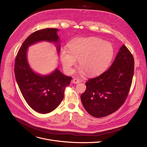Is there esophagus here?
I'll use <instances>...</instances> for the list:
<instances>
[{
    "mask_svg": "<svg viewBox=\"0 0 147 147\" xmlns=\"http://www.w3.org/2000/svg\"><path fill=\"white\" fill-rule=\"evenodd\" d=\"M73 84H79V83L80 82V80L78 79H76V78H74L72 80Z\"/></svg>",
    "mask_w": 147,
    "mask_h": 147,
    "instance_id": "obj_1",
    "label": "esophagus"
}]
</instances>
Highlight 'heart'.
Returning a JSON list of instances; mask_svg holds the SVG:
<instances>
[{
    "label": "heart",
    "mask_w": 147,
    "mask_h": 147,
    "mask_svg": "<svg viewBox=\"0 0 147 147\" xmlns=\"http://www.w3.org/2000/svg\"><path fill=\"white\" fill-rule=\"evenodd\" d=\"M69 50L61 49L60 59L67 73L73 71L78 59L80 71L89 76H96L105 72L113 59L115 50L112 44L96 37L79 38L68 45Z\"/></svg>",
    "instance_id": "heart-1"
}]
</instances>
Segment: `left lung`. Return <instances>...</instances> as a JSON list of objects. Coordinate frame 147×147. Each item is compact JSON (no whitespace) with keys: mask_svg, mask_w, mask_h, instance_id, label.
I'll use <instances>...</instances> for the list:
<instances>
[{"mask_svg":"<svg viewBox=\"0 0 147 147\" xmlns=\"http://www.w3.org/2000/svg\"><path fill=\"white\" fill-rule=\"evenodd\" d=\"M133 73V56L123 44L109 69L85 83L86 89L80 97L85 110L97 118L117 111L128 95Z\"/></svg>","mask_w":147,"mask_h":147,"instance_id":"obj_1","label":"left lung"}]
</instances>
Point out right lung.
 I'll return each mask as SVG.
<instances>
[{"label":"right lung","mask_w":147,"mask_h":147,"mask_svg":"<svg viewBox=\"0 0 147 147\" xmlns=\"http://www.w3.org/2000/svg\"><path fill=\"white\" fill-rule=\"evenodd\" d=\"M58 30L46 28L30 35L19 49L15 61V77L22 95L32 109L40 113H49L59 105L71 78L63 74L58 68L47 75L35 73L28 63V50L35 43L47 41L55 43L59 53L61 47Z\"/></svg>","instance_id":"right-lung-1"}]
</instances>
